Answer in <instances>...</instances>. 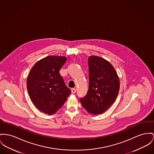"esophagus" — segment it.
<instances>
[{"mask_svg":"<svg viewBox=\"0 0 154 154\" xmlns=\"http://www.w3.org/2000/svg\"><path fill=\"white\" fill-rule=\"evenodd\" d=\"M76 92V89H75V88H72V89H71V93H72V94L75 93Z\"/></svg>","mask_w":154,"mask_h":154,"instance_id":"esophagus-1","label":"esophagus"}]
</instances>
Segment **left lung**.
Here are the masks:
<instances>
[{
  "instance_id": "1",
  "label": "left lung",
  "mask_w": 154,
  "mask_h": 154,
  "mask_svg": "<svg viewBox=\"0 0 154 154\" xmlns=\"http://www.w3.org/2000/svg\"><path fill=\"white\" fill-rule=\"evenodd\" d=\"M89 90L80 99L83 108L92 114L107 110L115 102L120 89V81L113 65L102 57L88 58Z\"/></svg>"
}]
</instances>
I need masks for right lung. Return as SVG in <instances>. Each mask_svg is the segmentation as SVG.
Listing matches in <instances>:
<instances>
[{
    "instance_id": "right-lung-1",
    "label": "right lung",
    "mask_w": 154,
    "mask_h": 154,
    "mask_svg": "<svg viewBox=\"0 0 154 154\" xmlns=\"http://www.w3.org/2000/svg\"><path fill=\"white\" fill-rule=\"evenodd\" d=\"M66 60L62 56L46 57L34 65L28 75L27 88L29 96L42 113L55 114L71 94L59 72Z\"/></svg>"
}]
</instances>
